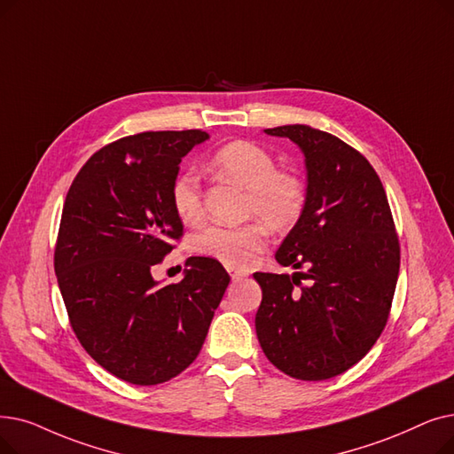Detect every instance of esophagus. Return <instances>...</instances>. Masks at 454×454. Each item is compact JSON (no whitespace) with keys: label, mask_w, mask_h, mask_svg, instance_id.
Returning <instances> with one entry per match:
<instances>
[{"label":"esophagus","mask_w":454,"mask_h":454,"mask_svg":"<svg viewBox=\"0 0 454 454\" xmlns=\"http://www.w3.org/2000/svg\"><path fill=\"white\" fill-rule=\"evenodd\" d=\"M230 276H231V280L233 282H239V280H243L245 278V272H241V270H230Z\"/></svg>","instance_id":"esophagus-1"}]
</instances>
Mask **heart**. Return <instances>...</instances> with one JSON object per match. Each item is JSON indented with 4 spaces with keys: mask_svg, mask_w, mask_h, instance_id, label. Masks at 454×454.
Returning <instances> with one entry per match:
<instances>
[{
    "mask_svg": "<svg viewBox=\"0 0 454 454\" xmlns=\"http://www.w3.org/2000/svg\"><path fill=\"white\" fill-rule=\"evenodd\" d=\"M211 168L247 191L243 216L258 221L235 228L209 226L196 238V247L226 267L247 269L263 250L267 228L287 231L299 224L308 200L306 185L297 174L278 170L274 157L250 141H231L221 146L211 157ZM170 202L184 223H199L204 216L199 176L194 172L176 176Z\"/></svg>",
    "mask_w": 454,
    "mask_h": 454,
    "instance_id": "1",
    "label": "heart"
}]
</instances>
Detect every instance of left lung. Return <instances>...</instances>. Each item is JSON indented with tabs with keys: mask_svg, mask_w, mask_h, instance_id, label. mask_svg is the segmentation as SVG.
I'll use <instances>...</instances> for the list:
<instances>
[{
	"mask_svg": "<svg viewBox=\"0 0 454 454\" xmlns=\"http://www.w3.org/2000/svg\"><path fill=\"white\" fill-rule=\"evenodd\" d=\"M265 133L291 139L306 157V209L274 258L308 272H254L263 294L255 333L282 372L326 380L380 338L397 286L399 238L379 174L358 150L304 124ZM302 273L309 286L300 284Z\"/></svg>",
	"mask_w": 454,
	"mask_h": 454,
	"instance_id": "left-lung-1",
	"label": "left lung"
}]
</instances>
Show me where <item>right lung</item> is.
Instances as JSON below:
<instances>
[{"label": "right lung", "mask_w": 454, "mask_h": 454, "mask_svg": "<svg viewBox=\"0 0 454 454\" xmlns=\"http://www.w3.org/2000/svg\"><path fill=\"white\" fill-rule=\"evenodd\" d=\"M206 139L200 129L124 137L98 150L67 194L53 265L68 319L90 358L129 384L185 371L230 284L219 262L199 255L178 284L152 276L184 235L170 185Z\"/></svg>", "instance_id": "add662e5"}]
</instances>
